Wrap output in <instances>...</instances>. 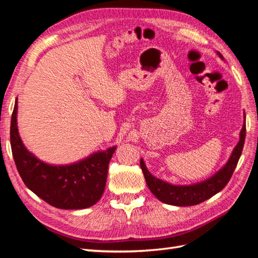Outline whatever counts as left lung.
I'll list each match as a JSON object with an SVG mask.
<instances>
[{"instance_id": "obj_1", "label": "left lung", "mask_w": 258, "mask_h": 258, "mask_svg": "<svg viewBox=\"0 0 258 258\" xmlns=\"http://www.w3.org/2000/svg\"><path fill=\"white\" fill-rule=\"evenodd\" d=\"M217 54L221 58H223V56L220 53ZM245 136L246 124L244 122L238 144L234 148L226 164L221 170L217 171L214 175H212L210 179L196 183V184L172 185L170 183L157 179L149 172L144 160L141 159L140 167L145 174L148 187L150 188L154 197L165 204L175 205V207H191V205H197L204 202L205 200L212 198L223 190L228 181L231 180L232 174L236 168L239 157H241L243 151Z\"/></svg>"}]
</instances>
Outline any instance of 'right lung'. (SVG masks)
Segmentation results:
<instances>
[{"instance_id":"right-lung-1","label":"right lung","mask_w":258,"mask_h":258,"mask_svg":"<svg viewBox=\"0 0 258 258\" xmlns=\"http://www.w3.org/2000/svg\"><path fill=\"white\" fill-rule=\"evenodd\" d=\"M17 98L11 119V148L17 171L25 185L51 207L81 210L99 201L104 193L108 167L117 147L99 151L68 165L44 163L23 145L16 123Z\"/></svg>"}]
</instances>
